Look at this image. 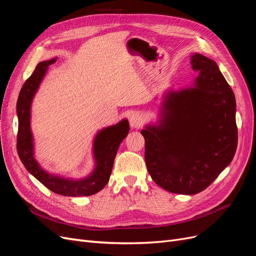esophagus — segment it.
Here are the masks:
<instances>
[{
    "label": "esophagus",
    "mask_w": 256,
    "mask_h": 256,
    "mask_svg": "<svg viewBox=\"0 0 256 256\" xmlns=\"http://www.w3.org/2000/svg\"><path fill=\"white\" fill-rule=\"evenodd\" d=\"M129 122H130V127L132 129H138L143 126L144 124V118L142 116V114H140L138 112H134L130 115L129 118Z\"/></svg>",
    "instance_id": "esophagus-1"
}]
</instances>
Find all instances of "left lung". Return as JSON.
<instances>
[{
  "mask_svg": "<svg viewBox=\"0 0 256 256\" xmlns=\"http://www.w3.org/2000/svg\"><path fill=\"white\" fill-rule=\"evenodd\" d=\"M198 74L190 86L166 90L158 120L147 124L145 162L152 180L177 194L205 190L234 158L236 100L214 60L190 58Z\"/></svg>",
  "mask_w": 256,
  "mask_h": 256,
  "instance_id": "1",
  "label": "left lung"
}]
</instances>
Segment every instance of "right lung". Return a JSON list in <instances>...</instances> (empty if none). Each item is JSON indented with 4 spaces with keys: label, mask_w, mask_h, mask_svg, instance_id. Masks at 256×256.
<instances>
[{
    "label": "right lung",
    "mask_w": 256,
    "mask_h": 256,
    "mask_svg": "<svg viewBox=\"0 0 256 256\" xmlns=\"http://www.w3.org/2000/svg\"><path fill=\"white\" fill-rule=\"evenodd\" d=\"M58 58L40 62L32 76L23 84L17 102L18 136L17 150L28 172L44 187L64 196H88L99 192L110 180L114 159L118 147L129 132V122L124 118L115 125L100 129L92 138V154L94 168L85 177L72 178L53 174L44 170L35 158V143L30 128V110L33 99L40 88L49 66Z\"/></svg>",
    "instance_id": "obj_1"
}]
</instances>
